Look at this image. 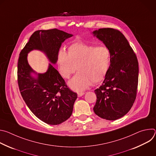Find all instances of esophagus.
Returning <instances> with one entry per match:
<instances>
[{"label": "esophagus", "instance_id": "obj_1", "mask_svg": "<svg viewBox=\"0 0 156 156\" xmlns=\"http://www.w3.org/2000/svg\"><path fill=\"white\" fill-rule=\"evenodd\" d=\"M84 94V93H78V97H81L82 96H83Z\"/></svg>", "mask_w": 156, "mask_h": 156}]
</instances>
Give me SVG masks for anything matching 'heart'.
Here are the masks:
<instances>
[{
	"instance_id": "obj_1",
	"label": "heart",
	"mask_w": 156,
	"mask_h": 156,
	"mask_svg": "<svg viewBox=\"0 0 156 156\" xmlns=\"http://www.w3.org/2000/svg\"><path fill=\"white\" fill-rule=\"evenodd\" d=\"M68 51L67 52L62 49L58 51L57 64L65 78H69L77 66L78 72L69 81L72 90L84 91L93 82L98 83L105 78L111 63V53L107 47L76 42L71 44Z\"/></svg>"
}]
</instances>
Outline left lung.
<instances>
[{
  "label": "left lung",
  "instance_id": "obj_1",
  "mask_svg": "<svg viewBox=\"0 0 156 156\" xmlns=\"http://www.w3.org/2000/svg\"><path fill=\"white\" fill-rule=\"evenodd\" d=\"M111 53L110 69L102 84L94 91L97 100L93 108L99 117L115 120L126 115L134 103L138 84V62L124 35L113 28L94 31Z\"/></svg>",
  "mask_w": 156,
  "mask_h": 156
}]
</instances>
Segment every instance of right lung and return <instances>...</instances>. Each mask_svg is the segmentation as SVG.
Here are the masks:
<instances>
[{
    "mask_svg": "<svg viewBox=\"0 0 156 156\" xmlns=\"http://www.w3.org/2000/svg\"><path fill=\"white\" fill-rule=\"evenodd\" d=\"M72 36L55 28L37 30L20 54L17 75L21 95L34 115L49 125H59L70 117L77 94L67 87L51 63L46 73L34 71L28 62V54L33 50L41 51L51 63L55 64L62 42ZM32 73L37 76L33 77Z\"/></svg>",
    "mask_w": 156,
    "mask_h": 156,
    "instance_id": "add662e5",
    "label": "right lung"
}]
</instances>
